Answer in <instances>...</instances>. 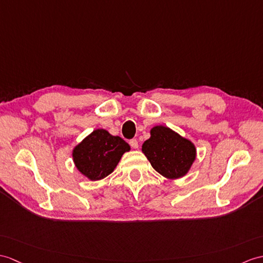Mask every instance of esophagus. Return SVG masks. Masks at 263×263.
<instances>
[{"mask_svg": "<svg viewBox=\"0 0 263 263\" xmlns=\"http://www.w3.org/2000/svg\"><path fill=\"white\" fill-rule=\"evenodd\" d=\"M130 145H131V148L132 149H138L139 148V143H138V140L137 139H132V140H130Z\"/></svg>", "mask_w": 263, "mask_h": 263, "instance_id": "1", "label": "esophagus"}]
</instances>
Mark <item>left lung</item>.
<instances>
[{"mask_svg": "<svg viewBox=\"0 0 263 263\" xmlns=\"http://www.w3.org/2000/svg\"><path fill=\"white\" fill-rule=\"evenodd\" d=\"M142 152L156 172L168 179L184 177L196 159L194 143L163 125L152 127Z\"/></svg>", "mask_w": 263, "mask_h": 263, "instance_id": "8db88e82", "label": "left lung"}]
</instances>
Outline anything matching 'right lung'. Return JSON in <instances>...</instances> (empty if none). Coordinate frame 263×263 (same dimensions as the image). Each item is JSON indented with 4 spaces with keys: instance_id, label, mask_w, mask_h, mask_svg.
Segmentation results:
<instances>
[{
    "instance_id": "obj_1",
    "label": "right lung",
    "mask_w": 263,
    "mask_h": 263,
    "mask_svg": "<svg viewBox=\"0 0 263 263\" xmlns=\"http://www.w3.org/2000/svg\"><path fill=\"white\" fill-rule=\"evenodd\" d=\"M130 145L106 130L97 129L72 150V159L78 172L89 180H101L113 173Z\"/></svg>"
}]
</instances>
